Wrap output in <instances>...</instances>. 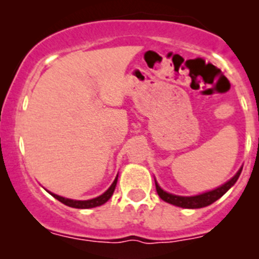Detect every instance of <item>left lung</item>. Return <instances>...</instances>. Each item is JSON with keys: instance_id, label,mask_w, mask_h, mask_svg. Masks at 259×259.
<instances>
[{"instance_id": "obj_1", "label": "left lung", "mask_w": 259, "mask_h": 259, "mask_svg": "<svg viewBox=\"0 0 259 259\" xmlns=\"http://www.w3.org/2000/svg\"><path fill=\"white\" fill-rule=\"evenodd\" d=\"M241 169H239V172L232 177L230 181H227L226 184L222 185V186L217 187V189L212 190V191H208V193H204L200 194V195H196V196H177V195H173V194H168L165 191H163L159 185L155 182V187H156V193L158 195L160 196V199L167 203L173 204V205H177V207H181V208H190V209H195V208H203V207H207V205H210L212 203H214L215 200L221 198L224 194H226L227 190L230 189L231 186H234V184L238 181L239 176H240Z\"/></svg>"}]
</instances>
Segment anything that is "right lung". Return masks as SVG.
Here are the masks:
<instances>
[{"label":"right lung","instance_id":"obj_1","mask_svg":"<svg viewBox=\"0 0 259 259\" xmlns=\"http://www.w3.org/2000/svg\"><path fill=\"white\" fill-rule=\"evenodd\" d=\"M117 181H118V176L115 177V180H114V182L111 184V186L106 190L103 195L97 196V198L95 199H91V200H72V199H66V198H63V196L56 195V194H51V193L50 194H51L55 199H58L59 201H61L63 204L68 205V207L79 208V209H87V208L99 207V205H103L104 203H106V201L111 198V195H113L115 186H117Z\"/></svg>","mask_w":259,"mask_h":259}]
</instances>
